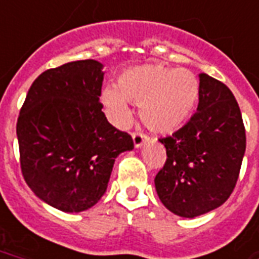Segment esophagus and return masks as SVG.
Here are the masks:
<instances>
[{
	"label": "esophagus",
	"instance_id": "obj_1",
	"mask_svg": "<svg viewBox=\"0 0 259 259\" xmlns=\"http://www.w3.org/2000/svg\"><path fill=\"white\" fill-rule=\"evenodd\" d=\"M145 141H148V137L143 133H133V143L134 148H141L145 144Z\"/></svg>",
	"mask_w": 259,
	"mask_h": 259
}]
</instances>
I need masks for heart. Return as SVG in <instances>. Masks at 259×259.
<instances>
[{
	"label": "heart",
	"mask_w": 259,
	"mask_h": 259,
	"mask_svg": "<svg viewBox=\"0 0 259 259\" xmlns=\"http://www.w3.org/2000/svg\"><path fill=\"white\" fill-rule=\"evenodd\" d=\"M200 95V82L189 69L145 64L126 69L118 88L102 91V102L118 126L130 121L126 100L140 106V118L156 133H172L189 119Z\"/></svg>",
	"instance_id": "1"
}]
</instances>
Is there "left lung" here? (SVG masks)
Masks as SVG:
<instances>
[{"instance_id": "8db88e82", "label": "left lung", "mask_w": 259, "mask_h": 259, "mask_svg": "<svg viewBox=\"0 0 259 259\" xmlns=\"http://www.w3.org/2000/svg\"><path fill=\"white\" fill-rule=\"evenodd\" d=\"M197 112L182 129L160 138L167 151L155 178L169 212L194 219L219 208L234 191L246 151V132L236 99L216 78L201 73Z\"/></svg>"}]
</instances>
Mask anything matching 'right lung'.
I'll return each mask as SVG.
<instances>
[{
    "instance_id": "1",
    "label": "right lung",
    "mask_w": 259,
    "mask_h": 259,
    "mask_svg": "<svg viewBox=\"0 0 259 259\" xmlns=\"http://www.w3.org/2000/svg\"><path fill=\"white\" fill-rule=\"evenodd\" d=\"M103 64L74 61L43 72L29 88L16 133L25 182L62 212L92 208L107 190L115 159L133 140L107 121Z\"/></svg>"
}]
</instances>
